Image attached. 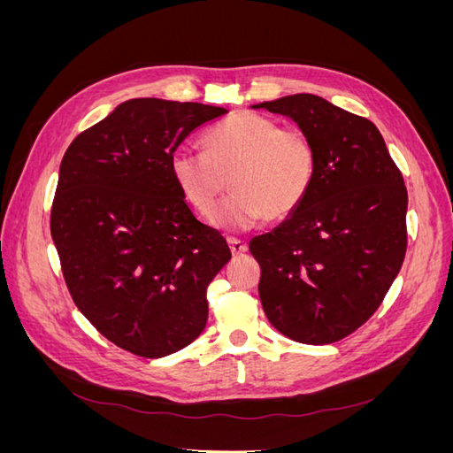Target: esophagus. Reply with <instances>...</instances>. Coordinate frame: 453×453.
Returning <instances> with one entry per match:
<instances>
[{"mask_svg": "<svg viewBox=\"0 0 453 453\" xmlns=\"http://www.w3.org/2000/svg\"><path fill=\"white\" fill-rule=\"evenodd\" d=\"M228 248H230L232 255L240 257V255H243L245 251H248V243L242 242V240H236V238H228Z\"/></svg>", "mask_w": 453, "mask_h": 453, "instance_id": "esophagus-1", "label": "esophagus"}]
</instances>
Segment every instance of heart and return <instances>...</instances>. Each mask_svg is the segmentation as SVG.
<instances>
[{"mask_svg": "<svg viewBox=\"0 0 453 453\" xmlns=\"http://www.w3.org/2000/svg\"><path fill=\"white\" fill-rule=\"evenodd\" d=\"M205 153L177 149L170 172L198 215H210L231 177L235 190L211 214L225 230H248L266 217L283 221L300 210L318 177V149L300 128L257 113H236L203 135Z\"/></svg>", "mask_w": 453, "mask_h": 453, "instance_id": "1", "label": "heart"}]
</instances>
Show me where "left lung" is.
<instances>
[{
  "label": "left lung",
  "mask_w": 453,
  "mask_h": 453,
  "mask_svg": "<svg viewBox=\"0 0 453 453\" xmlns=\"http://www.w3.org/2000/svg\"><path fill=\"white\" fill-rule=\"evenodd\" d=\"M318 149L310 196L250 251L268 321L300 344L349 336L383 303L406 255L408 193L380 130L313 94L265 102Z\"/></svg>",
  "instance_id": "8db88e82"
}]
</instances>
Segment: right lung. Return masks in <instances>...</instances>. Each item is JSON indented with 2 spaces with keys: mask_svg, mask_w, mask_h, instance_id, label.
Returning a JSON list of instances; mask_svg holds the SVG:
<instances>
[{
  "mask_svg": "<svg viewBox=\"0 0 453 453\" xmlns=\"http://www.w3.org/2000/svg\"><path fill=\"white\" fill-rule=\"evenodd\" d=\"M223 115L195 102L128 100L62 158L50 234L67 291L96 331L138 357H166L200 336L205 291L232 257L170 172L187 135Z\"/></svg>",
  "mask_w": 453,
  "mask_h": 453,
  "instance_id": "right-lung-1",
  "label": "right lung"
}]
</instances>
